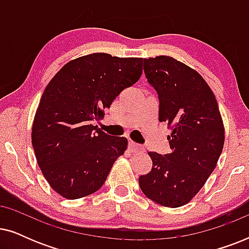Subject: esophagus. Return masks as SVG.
Returning a JSON list of instances; mask_svg holds the SVG:
<instances>
[{
	"instance_id": "obj_1",
	"label": "esophagus",
	"mask_w": 249,
	"mask_h": 249,
	"mask_svg": "<svg viewBox=\"0 0 249 249\" xmlns=\"http://www.w3.org/2000/svg\"><path fill=\"white\" fill-rule=\"evenodd\" d=\"M129 147H130L132 149V152L134 153H139V152H142L144 151V147H142V145H138L136 144V142H129Z\"/></svg>"
}]
</instances>
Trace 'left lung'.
Wrapping results in <instances>:
<instances>
[{"label":"left lung","instance_id":"obj_1","mask_svg":"<svg viewBox=\"0 0 249 249\" xmlns=\"http://www.w3.org/2000/svg\"><path fill=\"white\" fill-rule=\"evenodd\" d=\"M144 72L158 93L159 120L171 128V153H148L153 166L139 177V186L153 202L179 207L215 169L224 144L222 118L209 85L186 64L165 55L149 57L144 59Z\"/></svg>","mask_w":249,"mask_h":249}]
</instances>
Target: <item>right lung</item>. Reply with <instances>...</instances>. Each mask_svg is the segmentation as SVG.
Listing matches in <instances>:
<instances>
[{
  "instance_id": "obj_1",
  "label": "right lung",
  "mask_w": 249,
  "mask_h": 249,
  "mask_svg": "<svg viewBox=\"0 0 249 249\" xmlns=\"http://www.w3.org/2000/svg\"><path fill=\"white\" fill-rule=\"evenodd\" d=\"M142 72L139 57L94 53L68 62L47 85L32 142L42 173L62 197L77 199L97 192L124 155L127 139L111 137L91 122Z\"/></svg>"
}]
</instances>
